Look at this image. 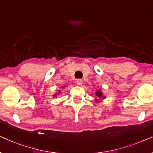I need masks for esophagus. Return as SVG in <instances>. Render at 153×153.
I'll list each match as a JSON object with an SVG mask.
<instances>
[{"mask_svg": "<svg viewBox=\"0 0 153 153\" xmlns=\"http://www.w3.org/2000/svg\"><path fill=\"white\" fill-rule=\"evenodd\" d=\"M76 84L78 85V86H82L83 84L82 80H81V79H78V80H77V81H76Z\"/></svg>", "mask_w": 153, "mask_h": 153, "instance_id": "obj_1", "label": "esophagus"}]
</instances>
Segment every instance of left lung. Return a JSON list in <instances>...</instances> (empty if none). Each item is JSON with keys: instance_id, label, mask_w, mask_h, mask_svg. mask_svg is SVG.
Wrapping results in <instances>:
<instances>
[{"instance_id": "left-lung-1", "label": "left lung", "mask_w": 153, "mask_h": 153, "mask_svg": "<svg viewBox=\"0 0 153 153\" xmlns=\"http://www.w3.org/2000/svg\"><path fill=\"white\" fill-rule=\"evenodd\" d=\"M95 94L97 97V98H95V101L97 103L100 102L101 100H103V99H105V98H106L105 97V96L103 95V93L102 92V91H101V89H97V90L96 91Z\"/></svg>"}]
</instances>
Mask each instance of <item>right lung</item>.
Listing matches in <instances>:
<instances>
[{"label":"right lung","mask_w":153,"mask_h":153,"mask_svg":"<svg viewBox=\"0 0 153 153\" xmlns=\"http://www.w3.org/2000/svg\"><path fill=\"white\" fill-rule=\"evenodd\" d=\"M66 87V86H65V85H64V86H62V87L63 89H64V87ZM62 94V91H61L60 89H59V90L57 91V92H56L55 94H54V95H53V97L56 98V97H57V95H59V94Z\"/></svg>","instance_id":"right-lung-1"}]
</instances>
